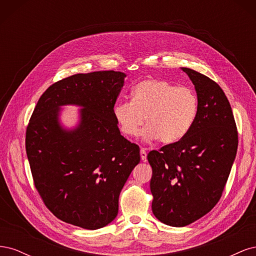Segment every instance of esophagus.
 Listing matches in <instances>:
<instances>
[{
    "label": "esophagus",
    "mask_w": 256,
    "mask_h": 256,
    "mask_svg": "<svg viewBox=\"0 0 256 256\" xmlns=\"http://www.w3.org/2000/svg\"><path fill=\"white\" fill-rule=\"evenodd\" d=\"M140 156H141V159H142L143 161H146L147 152H146V150H145L144 148H141V150H140Z\"/></svg>",
    "instance_id": "1"
}]
</instances>
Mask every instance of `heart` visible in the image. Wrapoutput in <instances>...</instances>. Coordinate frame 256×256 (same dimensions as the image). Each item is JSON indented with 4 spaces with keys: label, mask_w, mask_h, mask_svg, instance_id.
Listing matches in <instances>:
<instances>
[{
    "label": "heart",
    "mask_w": 256,
    "mask_h": 256,
    "mask_svg": "<svg viewBox=\"0 0 256 256\" xmlns=\"http://www.w3.org/2000/svg\"><path fill=\"white\" fill-rule=\"evenodd\" d=\"M198 114V97L194 90L161 79H145L131 90V102L113 108L122 132L136 136L144 124L145 138L170 144L182 140L194 125Z\"/></svg>",
    "instance_id": "heart-1"
}]
</instances>
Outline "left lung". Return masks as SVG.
Wrapping results in <instances>:
<instances>
[{
	"instance_id": "8db88e82",
	"label": "left lung",
	"mask_w": 256,
	"mask_h": 256,
	"mask_svg": "<svg viewBox=\"0 0 256 256\" xmlns=\"http://www.w3.org/2000/svg\"><path fill=\"white\" fill-rule=\"evenodd\" d=\"M194 84L198 114L182 140L152 150V209L166 226H186L219 202L236 157L238 132L232 108L214 80L182 67Z\"/></svg>"
}]
</instances>
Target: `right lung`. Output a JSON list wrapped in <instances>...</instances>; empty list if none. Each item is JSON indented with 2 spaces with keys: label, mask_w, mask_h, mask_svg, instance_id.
<instances>
[{
  "label": "right lung",
  "mask_w": 256,
  "mask_h": 256,
  "mask_svg": "<svg viewBox=\"0 0 256 256\" xmlns=\"http://www.w3.org/2000/svg\"><path fill=\"white\" fill-rule=\"evenodd\" d=\"M126 74H76L49 86L33 111L26 150L35 188L49 210L66 223L97 230L118 212L120 193L140 162V148L124 138L113 108ZM84 106L74 130L59 126L58 108Z\"/></svg>",
  "instance_id": "1"
}]
</instances>
